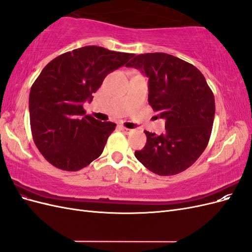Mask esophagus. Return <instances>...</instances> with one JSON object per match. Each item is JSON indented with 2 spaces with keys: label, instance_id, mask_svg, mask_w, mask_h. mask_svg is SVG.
I'll list each match as a JSON object with an SVG mask.
<instances>
[{
  "label": "esophagus",
  "instance_id": "esophagus-1",
  "mask_svg": "<svg viewBox=\"0 0 252 252\" xmlns=\"http://www.w3.org/2000/svg\"><path fill=\"white\" fill-rule=\"evenodd\" d=\"M120 129L123 132H125V133H131L132 132V130L131 129H129V128H126V127H123V126H120Z\"/></svg>",
  "mask_w": 252,
  "mask_h": 252
}]
</instances>
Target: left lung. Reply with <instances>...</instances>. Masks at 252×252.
Segmentation results:
<instances>
[{"instance_id": "1", "label": "left lung", "mask_w": 252, "mask_h": 252, "mask_svg": "<svg viewBox=\"0 0 252 252\" xmlns=\"http://www.w3.org/2000/svg\"><path fill=\"white\" fill-rule=\"evenodd\" d=\"M127 67L148 78V103L165 119L166 131H144L147 142L135 158L158 175H174L191 166L207 147L215 119V95L202 72L168 53L133 56Z\"/></svg>"}]
</instances>
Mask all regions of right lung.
I'll list each match as a JSON object with an SVG mask.
<instances>
[{
    "label": "right lung",
    "instance_id": "obj_1",
    "mask_svg": "<svg viewBox=\"0 0 252 252\" xmlns=\"http://www.w3.org/2000/svg\"><path fill=\"white\" fill-rule=\"evenodd\" d=\"M133 56L85 46L44 67L30 89L29 116L35 146L51 165L78 171L102 155L116 124L87 116L83 104L93 101L106 75Z\"/></svg>",
    "mask_w": 252,
    "mask_h": 252
}]
</instances>
